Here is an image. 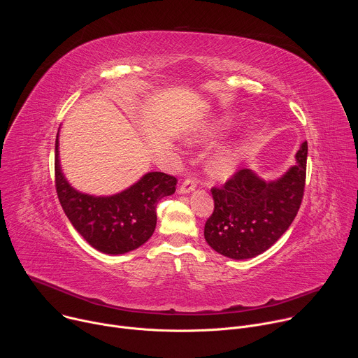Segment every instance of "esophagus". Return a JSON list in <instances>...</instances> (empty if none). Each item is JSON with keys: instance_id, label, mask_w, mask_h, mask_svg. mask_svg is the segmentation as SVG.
<instances>
[{"instance_id": "obj_1", "label": "esophagus", "mask_w": 358, "mask_h": 358, "mask_svg": "<svg viewBox=\"0 0 358 358\" xmlns=\"http://www.w3.org/2000/svg\"><path fill=\"white\" fill-rule=\"evenodd\" d=\"M195 187H196V181L194 178H187L178 187V194H189L195 189Z\"/></svg>"}]
</instances>
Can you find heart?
Wrapping results in <instances>:
<instances>
[{
  "instance_id": "obj_1",
  "label": "heart",
  "mask_w": 358,
  "mask_h": 358,
  "mask_svg": "<svg viewBox=\"0 0 358 358\" xmlns=\"http://www.w3.org/2000/svg\"><path fill=\"white\" fill-rule=\"evenodd\" d=\"M232 124V119L229 116H221L213 119L196 129V131L191 136L194 141H210L221 137ZM245 157V145L242 141H234L217 150L211 159L208 160L207 170L208 174L218 180L227 181L236 174Z\"/></svg>"
}]
</instances>
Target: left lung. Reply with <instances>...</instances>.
Returning a JSON list of instances; mask_svg holds the SVG:
<instances>
[{
    "mask_svg": "<svg viewBox=\"0 0 358 358\" xmlns=\"http://www.w3.org/2000/svg\"><path fill=\"white\" fill-rule=\"evenodd\" d=\"M308 143L296 164L276 180L250 169L238 171L222 188H213L214 213L206 222L208 245L227 258L242 261L268 250L293 222L303 198Z\"/></svg>",
    "mask_w": 358,
    "mask_h": 358,
    "instance_id": "left-lung-1",
    "label": "left lung"
}]
</instances>
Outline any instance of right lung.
<instances>
[{"label":"right lung","mask_w":358,"mask_h":358,"mask_svg":"<svg viewBox=\"0 0 358 358\" xmlns=\"http://www.w3.org/2000/svg\"><path fill=\"white\" fill-rule=\"evenodd\" d=\"M55 182L61 206L82 238L96 250L122 255L145 243L156 229L157 202L176 192V177L151 171L113 195L80 192L66 180L55 141Z\"/></svg>","instance_id":"obj_1"}]
</instances>
